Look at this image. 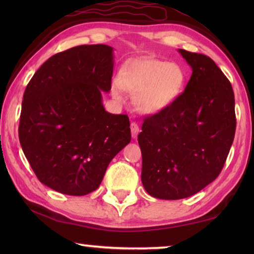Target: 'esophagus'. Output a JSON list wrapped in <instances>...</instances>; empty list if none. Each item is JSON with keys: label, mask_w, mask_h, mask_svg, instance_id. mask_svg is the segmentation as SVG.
Instances as JSON below:
<instances>
[{"label": "esophagus", "mask_w": 254, "mask_h": 254, "mask_svg": "<svg viewBox=\"0 0 254 254\" xmlns=\"http://www.w3.org/2000/svg\"><path fill=\"white\" fill-rule=\"evenodd\" d=\"M139 126L135 122H132L131 123V133H132V137L133 139H136L137 137V134H139Z\"/></svg>", "instance_id": "1"}]
</instances>
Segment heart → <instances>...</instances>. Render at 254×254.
Returning a JSON list of instances; mask_svg holds the SVG:
<instances>
[{"instance_id":"heart-1","label":"heart","mask_w":254,"mask_h":254,"mask_svg":"<svg viewBox=\"0 0 254 254\" xmlns=\"http://www.w3.org/2000/svg\"><path fill=\"white\" fill-rule=\"evenodd\" d=\"M186 75L175 63L143 57L124 64L120 78L112 83V94L121 101L123 91L136 94L135 103L145 113L167 109L183 93Z\"/></svg>"}]
</instances>
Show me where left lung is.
<instances>
[{
  "label": "left lung",
  "mask_w": 254,
  "mask_h": 254,
  "mask_svg": "<svg viewBox=\"0 0 254 254\" xmlns=\"http://www.w3.org/2000/svg\"><path fill=\"white\" fill-rule=\"evenodd\" d=\"M192 74L173 104L144 118L137 141L149 195L182 199L214 182L233 143L236 119L230 80L212 59L179 49Z\"/></svg>",
  "instance_id": "1"
}]
</instances>
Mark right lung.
<instances>
[{"label":"right lung","instance_id":"add662e5","mask_svg":"<svg viewBox=\"0 0 254 254\" xmlns=\"http://www.w3.org/2000/svg\"><path fill=\"white\" fill-rule=\"evenodd\" d=\"M113 48L77 46L50 57L23 94L19 139L40 182L83 196L100 186L109 163L131 141L126 114L102 103L110 92Z\"/></svg>","mask_w":254,"mask_h":254}]
</instances>
